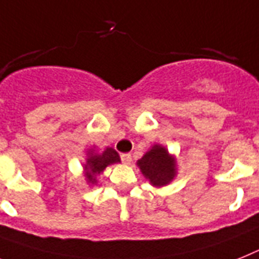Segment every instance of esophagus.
<instances>
[{"label": "esophagus", "mask_w": 259, "mask_h": 259, "mask_svg": "<svg viewBox=\"0 0 259 259\" xmlns=\"http://www.w3.org/2000/svg\"><path fill=\"white\" fill-rule=\"evenodd\" d=\"M121 160H122L125 164H130V163H132V155H130V154H121Z\"/></svg>", "instance_id": "34e87169"}]
</instances>
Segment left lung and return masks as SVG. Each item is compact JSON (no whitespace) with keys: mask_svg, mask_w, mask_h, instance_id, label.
<instances>
[{"mask_svg":"<svg viewBox=\"0 0 259 259\" xmlns=\"http://www.w3.org/2000/svg\"><path fill=\"white\" fill-rule=\"evenodd\" d=\"M137 166L145 179L155 188L170 184L178 174L177 158L160 143H154L142 158L137 160Z\"/></svg>","mask_w":259,"mask_h":259,"instance_id":"1","label":"left lung"}]
</instances>
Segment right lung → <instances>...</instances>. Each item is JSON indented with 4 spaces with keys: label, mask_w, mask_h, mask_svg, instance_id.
Instances as JSON below:
<instances>
[{
    "label": "right lung",
    "mask_w": 259,
    "mask_h": 259,
    "mask_svg": "<svg viewBox=\"0 0 259 259\" xmlns=\"http://www.w3.org/2000/svg\"><path fill=\"white\" fill-rule=\"evenodd\" d=\"M121 162L118 153L113 147H105L103 151H99L96 146L89 147L87 150L85 163H82V170H84V177L85 182L89 186H96L97 177L104 172L106 167L114 163Z\"/></svg>",
    "instance_id": "right-lung-1"
}]
</instances>
